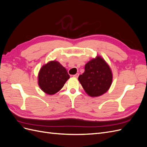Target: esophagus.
<instances>
[{
	"mask_svg": "<svg viewBox=\"0 0 147 147\" xmlns=\"http://www.w3.org/2000/svg\"><path fill=\"white\" fill-rule=\"evenodd\" d=\"M79 76V74H75V75H74V77H75V78H78V77Z\"/></svg>",
	"mask_w": 147,
	"mask_h": 147,
	"instance_id": "1",
	"label": "esophagus"
}]
</instances>
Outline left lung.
Segmentation results:
<instances>
[{"label": "left lung", "instance_id": "1", "mask_svg": "<svg viewBox=\"0 0 147 147\" xmlns=\"http://www.w3.org/2000/svg\"><path fill=\"white\" fill-rule=\"evenodd\" d=\"M113 75L109 64L97 56L85 64L84 72L78 77L84 91L91 97H98L107 91L112 84Z\"/></svg>", "mask_w": 147, "mask_h": 147}]
</instances>
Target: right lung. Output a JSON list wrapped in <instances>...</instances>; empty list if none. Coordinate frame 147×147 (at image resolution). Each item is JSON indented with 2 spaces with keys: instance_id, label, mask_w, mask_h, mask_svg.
Here are the masks:
<instances>
[{
  "instance_id": "add662e5",
  "label": "right lung",
  "mask_w": 147,
  "mask_h": 147,
  "mask_svg": "<svg viewBox=\"0 0 147 147\" xmlns=\"http://www.w3.org/2000/svg\"><path fill=\"white\" fill-rule=\"evenodd\" d=\"M69 78L67 71L58 61H51L40 69L38 84L44 92L53 95L61 90Z\"/></svg>"
}]
</instances>
